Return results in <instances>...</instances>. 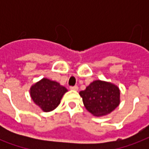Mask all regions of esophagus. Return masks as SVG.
Here are the masks:
<instances>
[{
    "label": "esophagus",
    "mask_w": 149,
    "mask_h": 149,
    "mask_svg": "<svg viewBox=\"0 0 149 149\" xmlns=\"http://www.w3.org/2000/svg\"><path fill=\"white\" fill-rule=\"evenodd\" d=\"M71 90H74V91H77L78 90V87L77 86H72V87L69 88Z\"/></svg>",
    "instance_id": "obj_1"
}]
</instances>
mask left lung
<instances>
[{"label": "left lung", "mask_w": 149, "mask_h": 149, "mask_svg": "<svg viewBox=\"0 0 149 149\" xmlns=\"http://www.w3.org/2000/svg\"><path fill=\"white\" fill-rule=\"evenodd\" d=\"M79 94L82 97L85 109L95 116L109 114L120 103V88L108 81H93Z\"/></svg>", "instance_id": "1"}]
</instances>
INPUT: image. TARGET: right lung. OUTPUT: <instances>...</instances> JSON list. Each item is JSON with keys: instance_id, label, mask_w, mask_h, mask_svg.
Returning <instances> with one entry per match:
<instances>
[{"instance_id": "add662e5", "label": "right lung", "mask_w": 149, "mask_h": 149, "mask_svg": "<svg viewBox=\"0 0 149 149\" xmlns=\"http://www.w3.org/2000/svg\"><path fill=\"white\" fill-rule=\"evenodd\" d=\"M68 90L55 81L42 78L30 87L29 94L34 104L43 112H51L61 103V100Z\"/></svg>"}]
</instances>
